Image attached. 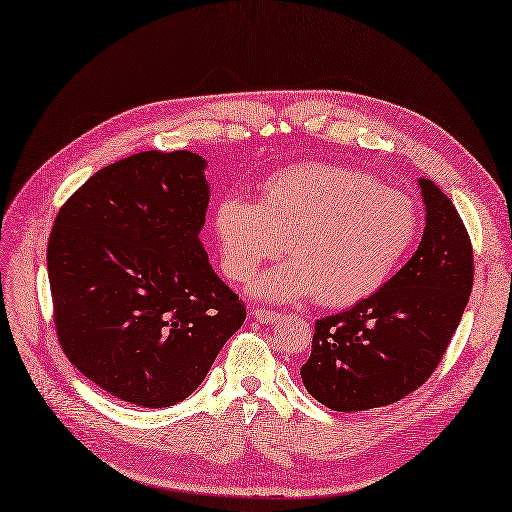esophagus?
I'll return each mask as SVG.
<instances>
[{
  "label": "esophagus",
  "instance_id": "obj_1",
  "mask_svg": "<svg viewBox=\"0 0 512 512\" xmlns=\"http://www.w3.org/2000/svg\"><path fill=\"white\" fill-rule=\"evenodd\" d=\"M252 316H254V320H258V322H262V324H273L277 318H280V314L277 312H271V309H252Z\"/></svg>",
  "mask_w": 512,
  "mask_h": 512
}]
</instances>
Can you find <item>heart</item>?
Segmentation results:
<instances>
[{
  "instance_id": "obj_1",
  "label": "heart",
  "mask_w": 512,
  "mask_h": 512,
  "mask_svg": "<svg viewBox=\"0 0 512 512\" xmlns=\"http://www.w3.org/2000/svg\"><path fill=\"white\" fill-rule=\"evenodd\" d=\"M414 200L337 164H299L262 185L258 203L224 196L213 213L222 265L245 282L262 262H282L250 284L265 301L316 294L327 307H348L378 292L418 237Z\"/></svg>"
}]
</instances>
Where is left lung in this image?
I'll return each mask as SVG.
<instances>
[{
  "label": "left lung",
  "mask_w": 512,
  "mask_h": 512,
  "mask_svg": "<svg viewBox=\"0 0 512 512\" xmlns=\"http://www.w3.org/2000/svg\"><path fill=\"white\" fill-rule=\"evenodd\" d=\"M425 230L414 256L371 297L316 322L301 367L307 393L337 412L395 404L438 367L468 305L474 277L470 237L455 205L418 179Z\"/></svg>",
  "instance_id": "left-lung-1"
}]
</instances>
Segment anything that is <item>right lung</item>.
Masks as SVG:
<instances>
[{
    "label": "right lung",
    "instance_id": "right-lung-1",
    "mask_svg": "<svg viewBox=\"0 0 512 512\" xmlns=\"http://www.w3.org/2000/svg\"><path fill=\"white\" fill-rule=\"evenodd\" d=\"M205 168L192 151L123 158L70 196L51 232L59 344L85 378L136 406L192 395L245 320L198 237Z\"/></svg>",
    "mask_w": 512,
    "mask_h": 512
}]
</instances>
